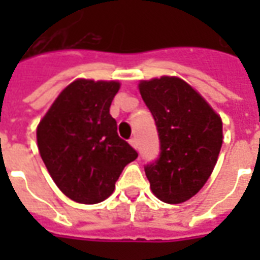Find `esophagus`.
I'll use <instances>...</instances> for the list:
<instances>
[{
	"mask_svg": "<svg viewBox=\"0 0 260 260\" xmlns=\"http://www.w3.org/2000/svg\"><path fill=\"white\" fill-rule=\"evenodd\" d=\"M129 145L132 147H135V149H138V141H136V138H131V139H129Z\"/></svg>",
	"mask_w": 260,
	"mask_h": 260,
	"instance_id": "1",
	"label": "esophagus"
}]
</instances>
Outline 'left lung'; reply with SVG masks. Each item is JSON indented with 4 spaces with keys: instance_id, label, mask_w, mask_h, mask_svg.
<instances>
[{
    "instance_id": "left-lung-1",
    "label": "left lung",
    "mask_w": 260,
    "mask_h": 260,
    "mask_svg": "<svg viewBox=\"0 0 260 260\" xmlns=\"http://www.w3.org/2000/svg\"><path fill=\"white\" fill-rule=\"evenodd\" d=\"M160 138V157L145 169L150 189L161 202L191 199L206 184L223 143V121L189 83L178 76L139 82Z\"/></svg>"
}]
</instances>
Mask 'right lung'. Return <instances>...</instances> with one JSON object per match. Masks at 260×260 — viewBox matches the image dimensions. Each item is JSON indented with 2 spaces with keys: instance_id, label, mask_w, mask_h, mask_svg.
<instances>
[{
  "instance_id": "add662e5",
  "label": "right lung",
  "mask_w": 260,
  "mask_h": 260,
  "mask_svg": "<svg viewBox=\"0 0 260 260\" xmlns=\"http://www.w3.org/2000/svg\"><path fill=\"white\" fill-rule=\"evenodd\" d=\"M119 86L118 80H74L37 125V147L48 174L78 203L106 201L125 166L138 157L110 114Z\"/></svg>"
}]
</instances>
